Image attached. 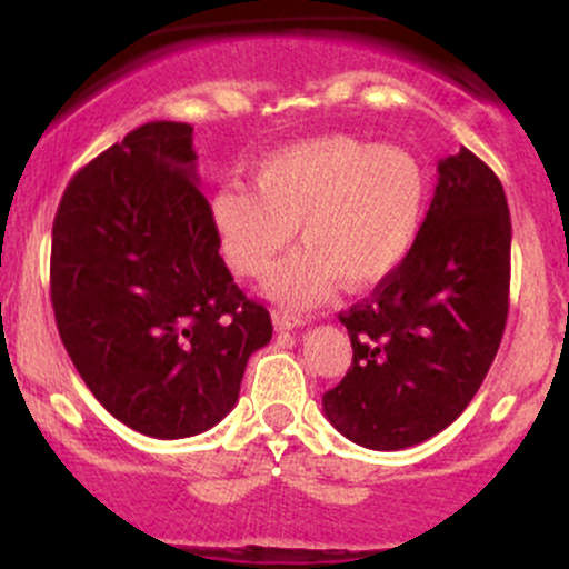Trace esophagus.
Wrapping results in <instances>:
<instances>
[{
    "label": "esophagus",
    "mask_w": 569,
    "mask_h": 569,
    "mask_svg": "<svg viewBox=\"0 0 569 569\" xmlns=\"http://www.w3.org/2000/svg\"><path fill=\"white\" fill-rule=\"evenodd\" d=\"M272 323H276L278 331H289V329H299V326H305L307 321L302 316H293L289 310H276L272 312Z\"/></svg>",
    "instance_id": "1"
}]
</instances>
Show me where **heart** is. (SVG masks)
I'll list each match as a JSON object with an SVG mask.
<instances>
[{
	"mask_svg": "<svg viewBox=\"0 0 569 569\" xmlns=\"http://www.w3.org/2000/svg\"><path fill=\"white\" fill-rule=\"evenodd\" d=\"M253 187L227 181L208 202L221 257L234 276L259 278L291 243L264 289L291 307L316 305L345 280L371 289L409 257L428 206V173L398 143L326 133L270 152L253 168Z\"/></svg>",
	"mask_w": 569,
	"mask_h": 569,
	"instance_id": "b5f03b06",
	"label": "heart"
}]
</instances>
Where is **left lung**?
<instances>
[{"label":"left lung","instance_id":"8db88e82","mask_svg":"<svg viewBox=\"0 0 569 569\" xmlns=\"http://www.w3.org/2000/svg\"><path fill=\"white\" fill-rule=\"evenodd\" d=\"M511 283V213L498 176L466 147L439 184L409 257L339 316L352 363L323 393L345 439L393 452L452 426L500 348Z\"/></svg>","mask_w":569,"mask_h":569}]
</instances>
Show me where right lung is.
I'll return each mask as SVG.
<instances>
[{
  "label": "right lung",
  "instance_id": "obj_1",
  "mask_svg": "<svg viewBox=\"0 0 569 569\" xmlns=\"http://www.w3.org/2000/svg\"><path fill=\"white\" fill-rule=\"evenodd\" d=\"M198 181L192 126L147 122L69 181L53 221L63 348L103 409L152 439L224 420L272 337L219 257Z\"/></svg>",
  "mask_w": 569,
  "mask_h": 569
}]
</instances>
